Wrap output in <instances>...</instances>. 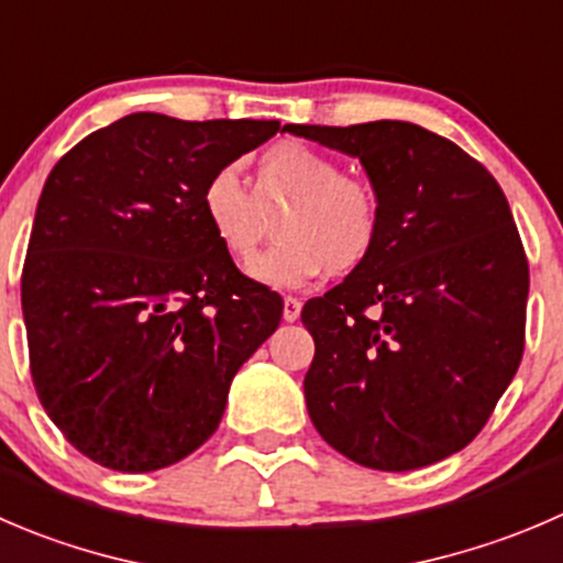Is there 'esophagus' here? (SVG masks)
I'll list each match as a JSON object with an SVG mask.
<instances>
[{
    "label": "esophagus",
    "instance_id": "obj_1",
    "mask_svg": "<svg viewBox=\"0 0 563 563\" xmlns=\"http://www.w3.org/2000/svg\"><path fill=\"white\" fill-rule=\"evenodd\" d=\"M299 310H302V302L297 297H286L283 299V319L286 321H297Z\"/></svg>",
    "mask_w": 563,
    "mask_h": 563
}]
</instances>
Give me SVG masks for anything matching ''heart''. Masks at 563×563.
<instances>
[{
	"mask_svg": "<svg viewBox=\"0 0 563 563\" xmlns=\"http://www.w3.org/2000/svg\"><path fill=\"white\" fill-rule=\"evenodd\" d=\"M277 244L250 266L272 288H302L316 277L360 269L379 242V195L368 181L343 176L341 162L302 143L266 151L253 173V192L233 167L200 189V211L233 261L253 258L266 233V214L280 211Z\"/></svg>",
	"mask_w": 563,
	"mask_h": 563,
	"instance_id": "obj_1",
	"label": "heart"
}]
</instances>
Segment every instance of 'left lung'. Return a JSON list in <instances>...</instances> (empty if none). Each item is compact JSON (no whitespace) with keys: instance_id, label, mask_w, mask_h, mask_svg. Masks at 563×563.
<instances>
[{"instance_id":"1","label":"left lung","mask_w":563,"mask_h":563,"mask_svg":"<svg viewBox=\"0 0 563 563\" xmlns=\"http://www.w3.org/2000/svg\"><path fill=\"white\" fill-rule=\"evenodd\" d=\"M283 131L360 159L382 209L371 258L302 308L310 420L363 467L434 465L482 432L520 368L528 261L504 189L404 120Z\"/></svg>"}]
</instances>
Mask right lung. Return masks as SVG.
Returning <instances> with one entry per match:
<instances>
[{
	"mask_svg": "<svg viewBox=\"0 0 563 563\" xmlns=\"http://www.w3.org/2000/svg\"><path fill=\"white\" fill-rule=\"evenodd\" d=\"M277 131L134 112L48 173L21 275L30 371L98 465L148 473L200 449L280 324V294L236 269L200 211L203 184Z\"/></svg>",
	"mask_w": 563,
	"mask_h": 563,
	"instance_id": "1",
	"label": "right lung"
}]
</instances>
